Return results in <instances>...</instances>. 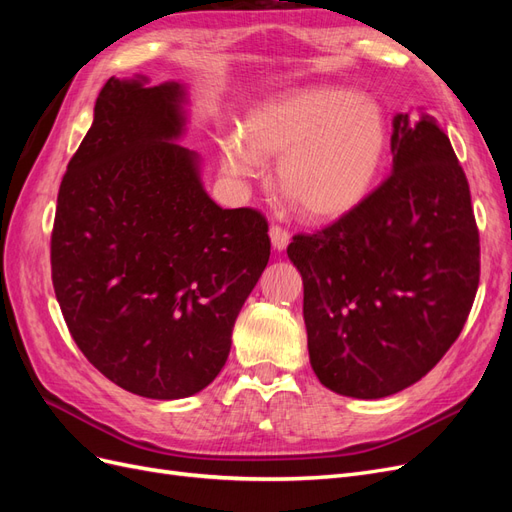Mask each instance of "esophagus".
Returning a JSON list of instances; mask_svg holds the SVG:
<instances>
[{"label":"esophagus","instance_id":"34e87169","mask_svg":"<svg viewBox=\"0 0 512 512\" xmlns=\"http://www.w3.org/2000/svg\"><path fill=\"white\" fill-rule=\"evenodd\" d=\"M269 237H271V243L275 250H286V245L290 243V232L280 224H271Z\"/></svg>","mask_w":512,"mask_h":512}]
</instances>
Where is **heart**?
Returning <instances> with one entry per match:
<instances>
[{"mask_svg":"<svg viewBox=\"0 0 512 512\" xmlns=\"http://www.w3.org/2000/svg\"><path fill=\"white\" fill-rule=\"evenodd\" d=\"M243 138L222 141V166L254 177L258 158L280 160L277 181L309 220H337L363 203L386 149L382 108L352 89L309 87L260 104Z\"/></svg>","mask_w":512,"mask_h":512,"instance_id":"b5f03b06","label":"heart"}]
</instances>
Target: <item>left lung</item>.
<instances>
[{"label": "left lung", "mask_w": 512, "mask_h": 512, "mask_svg": "<svg viewBox=\"0 0 512 512\" xmlns=\"http://www.w3.org/2000/svg\"><path fill=\"white\" fill-rule=\"evenodd\" d=\"M393 168L363 203L292 237L314 374L359 399L404 391L440 363L472 309L480 243L470 185L427 113L393 119Z\"/></svg>", "instance_id": "obj_1"}]
</instances>
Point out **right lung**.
Masks as SVG:
<instances>
[{
  "label": "right lung",
  "instance_id": "obj_1",
  "mask_svg": "<svg viewBox=\"0 0 512 512\" xmlns=\"http://www.w3.org/2000/svg\"><path fill=\"white\" fill-rule=\"evenodd\" d=\"M181 87L108 79L59 185L51 232L55 297L100 374L149 399L203 391L265 271L258 209H222L181 134Z\"/></svg>",
  "mask_w": 512,
  "mask_h": 512
}]
</instances>
